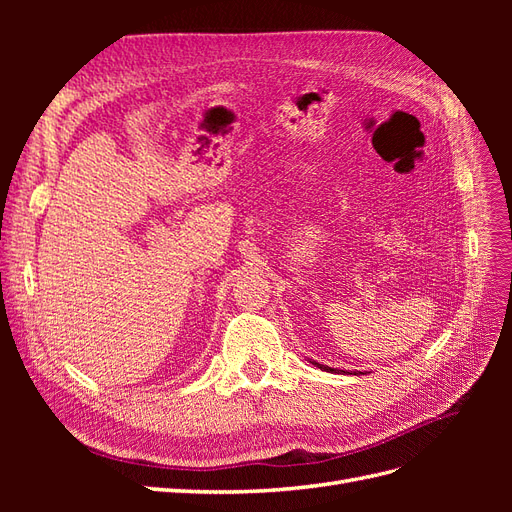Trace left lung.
Listing matches in <instances>:
<instances>
[{"label": "left lung", "instance_id": "1", "mask_svg": "<svg viewBox=\"0 0 512 512\" xmlns=\"http://www.w3.org/2000/svg\"><path fill=\"white\" fill-rule=\"evenodd\" d=\"M312 365H316L318 369H322V371H329V374H350V371H344V369H335V367H329V365H322V363H316V361H309ZM354 376H359V374H363V371H352Z\"/></svg>", "mask_w": 512, "mask_h": 512}]
</instances>
